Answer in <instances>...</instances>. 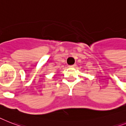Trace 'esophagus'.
Listing matches in <instances>:
<instances>
[{"label": "esophagus", "mask_w": 126, "mask_h": 126, "mask_svg": "<svg viewBox=\"0 0 126 126\" xmlns=\"http://www.w3.org/2000/svg\"><path fill=\"white\" fill-rule=\"evenodd\" d=\"M75 66H76V65L74 64V65H69L68 66H69V67H74Z\"/></svg>", "instance_id": "1"}]
</instances>
